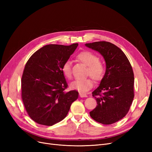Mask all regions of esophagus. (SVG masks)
I'll return each mask as SVG.
<instances>
[{
    "label": "esophagus",
    "mask_w": 152,
    "mask_h": 152,
    "mask_svg": "<svg viewBox=\"0 0 152 152\" xmlns=\"http://www.w3.org/2000/svg\"><path fill=\"white\" fill-rule=\"evenodd\" d=\"M79 95H80V97L81 98H86V97H87V95L86 94H84V93H79Z\"/></svg>",
    "instance_id": "esophagus-1"
}]
</instances>
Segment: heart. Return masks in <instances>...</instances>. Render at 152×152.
Wrapping results in <instances>:
<instances>
[{"label":"heart","mask_w":152,"mask_h":152,"mask_svg":"<svg viewBox=\"0 0 152 152\" xmlns=\"http://www.w3.org/2000/svg\"><path fill=\"white\" fill-rule=\"evenodd\" d=\"M77 58L79 61L87 66L86 74L90 75L95 80H99L103 78L105 68L103 63L99 60L97 55L88 50H85L78 54ZM61 70L68 79L72 77V63L67 60L63 64ZM93 86V81L91 78L77 79L72 82V88L80 92H86L89 90Z\"/></svg>","instance_id":"1"}]
</instances>
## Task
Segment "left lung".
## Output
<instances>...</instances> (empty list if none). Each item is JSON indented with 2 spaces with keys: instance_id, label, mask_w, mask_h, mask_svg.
I'll use <instances>...</instances> for the list:
<instances>
[{
  "instance_id": "8db88e82",
  "label": "left lung",
  "mask_w": 152,
  "mask_h": 152,
  "mask_svg": "<svg viewBox=\"0 0 152 152\" xmlns=\"http://www.w3.org/2000/svg\"><path fill=\"white\" fill-rule=\"evenodd\" d=\"M86 45L102 54L107 65L99 86L92 93L97 106L90 116L109 125L120 121L129 110L134 96V73L126 54L113 44L99 41Z\"/></svg>"
}]
</instances>
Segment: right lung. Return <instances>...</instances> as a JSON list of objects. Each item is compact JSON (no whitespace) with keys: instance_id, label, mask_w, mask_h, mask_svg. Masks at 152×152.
<instances>
[{"instance_id":"add662e5","label":"right lung","mask_w":152,"mask_h":152,"mask_svg":"<svg viewBox=\"0 0 152 152\" xmlns=\"http://www.w3.org/2000/svg\"><path fill=\"white\" fill-rule=\"evenodd\" d=\"M78 44L46 45L31 55L21 78V98L29 117L50 126L65 118L78 98L76 90L65 91L68 84L61 70Z\"/></svg>"}]
</instances>
